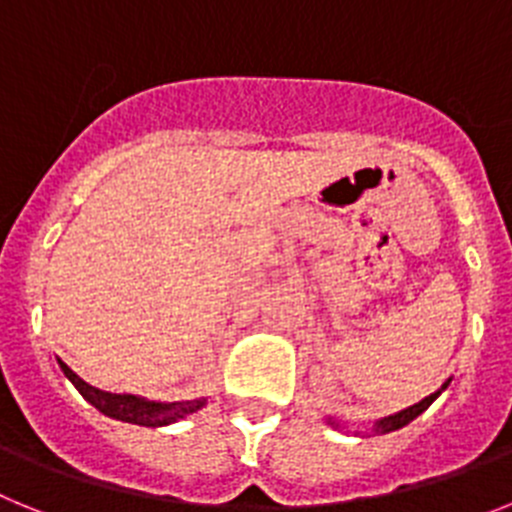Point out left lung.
<instances>
[{"mask_svg": "<svg viewBox=\"0 0 512 512\" xmlns=\"http://www.w3.org/2000/svg\"><path fill=\"white\" fill-rule=\"evenodd\" d=\"M446 386H448V381L441 386V389L433 391L430 397L422 399V402L412 404V407H407V410L397 412V415H389V417H384V420H379V422H376V425H373V430H376V433H391V430H399V428H404V425H410V422L415 420L417 415H422V412L428 410L430 404L435 402V399L441 397V391L446 389ZM330 425H332V428H337V422H335V420H330Z\"/></svg>", "mask_w": 512, "mask_h": 512, "instance_id": "left-lung-1", "label": "left lung"}]
</instances>
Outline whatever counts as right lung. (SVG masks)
<instances>
[{"instance_id": "obj_1", "label": "right lung", "mask_w": 512, "mask_h": 512, "mask_svg": "<svg viewBox=\"0 0 512 512\" xmlns=\"http://www.w3.org/2000/svg\"><path fill=\"white\" fill-rule=\"evenodd\" d=\"M61 371H64L66 379L77 386V391L82 394L87 402L100 410L102 415L113 417V420L131 422V425H144V428H162V425H170L177 422L180 417L190 415V412L201 410L206 399H190V402H146L141 397H133V394H110V391H102L90 386L87 381H82L77 373L71 371L66 363H61Z\"/></svg>"}]
</instances>
